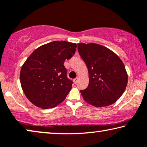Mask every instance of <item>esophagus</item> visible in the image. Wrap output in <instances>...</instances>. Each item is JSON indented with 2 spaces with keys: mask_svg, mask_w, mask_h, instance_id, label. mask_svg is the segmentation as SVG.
<instances>
[{
  "mask_svg": "<svg viewBox=\"0 0 147 147\" xmlns=\"http://www.w3.org/2000/svg\"><path fill=\"white\" fill-rule=\"evenodd\" d=\"M78 80H79V78L78 77H77V78H74V80H73V82H74V84H76L78 82Z\"/></svg>",
  "mask_w": 147,
  "mask_h": 147,
  "instance_id": "1",
  "label": "esophagus"
}]
</instances>
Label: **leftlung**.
Returning a JSON list of instances; mask_svg holds the SVG:
<instances>
[{"instance_id":"1","label":"left lung","mask_w":147,"mask_h":147,"mask_svg":"<svg viewBox=\"0 0 147 147\" xmlns=\"http://www.w3.org/2000/svg\"><path fill=\"white\" fill-rule=\"evenodd\" d=\"M77 45L89 74L88 88L80 90L84 99L95 107L115 103L122 96L127 84V73L122 61L110 49L100 44Z\"/></svg>"}]
</instances>
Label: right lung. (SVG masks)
<instances>
[{"instance_id":"1","label":"right lung","mask_w":147,"mask_h":147,"mask_svg":"<svg viewBox=\"0 0 147 147\" xmlns=\"http://www.w3.org/2000/svg\"><path fill=\"white\" fill-rule=\"evenodd\" d=\"M76 44L53 41L36 48L22 65L20 83L25 96L37 107L47 109L64 101L72 88L65 59L73 57Z\"/></svg>"}]
</instances>
